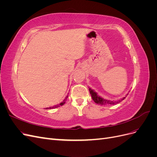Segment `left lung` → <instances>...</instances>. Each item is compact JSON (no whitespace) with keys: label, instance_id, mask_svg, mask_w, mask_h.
Here are the masks:
<instances>
[{"label":"left lung","instance_id":"left-lung-1","mask_svg":"<svg viewBox=\"0 0 157 157\" xmlns=\"http://www.w3.org/2000/svg\"><path fill=\"white\" fill-rule=\"evenodd\" d=\"M89 88V91H90V94H91V96L93 100L94 101L95 103H96L97 104H99V105H115L117 103H120L121 101H122V100H124V99L126 98V97L128 96V94H127L126 95V96L120 99H118L117 101H111V100H108V99H104L101 97H100L99 96H98V94L94 91V90H92V88Z\"/></svg>","mask_w":157,"mask_h":157}]
</instances>
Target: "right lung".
<instances>
[{"label": "right lung", "mask_w": 157, "mask_h": 157, "mask_svg": "<svg viewBox=\"0 0 157 157\" xmlns=\"http://www.w3.org/2000/svg\"><path fill=\"white\" fill-rule=\"evenodd\" d=\"M68 98V96H67V97L65 98V99H64V100L61 102V103H60L59 104H58V105H55V106H53V107H48V108H46V109H55V108H57V107H59V106H62L63 104L65 103V100L66 99H67V98Z\"/></svg>", "instance_id": "obj_1"}]
</instances>
